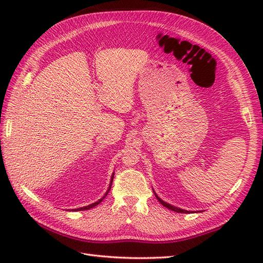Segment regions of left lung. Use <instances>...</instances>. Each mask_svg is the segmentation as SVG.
Returning <instances> with one entry per match:
<instances>
[{"instance_id": "8db88e82", "label": "left lung", "mask_w": 263, "mask_h": 263, "mask_svg": "<svg viewBox=\"0 0 263 263\" xmlns=\"http://www.w3.org/2000/svg\"><path fill=\"white\" fill-rule=\"evenodd\" d=\"M156 197L158 198V201L160 202V203L164 206V208L169 209V210H171V211H174V212H177V213H191V212H189V211H184V210H182V209H178V208H176V206H172V205H170V204H168V203L163 202L162 200H160V198H159V197L157 196V194H156Z\"/></svg>"}]
</instances>
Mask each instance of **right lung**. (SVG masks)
Masks as SVG:
<instances>
[{
    "instance_id": "obj_1",
    "label": "right lung",
    "mask_w": 263,
    "mask_h": 263,
    "mask_svg": "<svg viewBox=\"0 0 263 263\" xmlns=\"http://www.w3.org/2000/svg\"><path fill=\"white\" fill-rule=\"evenodd\" d=\"M113 178H114V176L112 177V181H110V185H109V187H108V190H107V192H106V194L103 196L101 200H99L98 202H95V203H93V204H91V205H87V206H85V208H80V209H76V210H73V211H85V210H90V209H93L94 206H97V205H99L102 201H103V198H104L106 195H107V193H108V191L110 190V186H112V182H113Z\"/></svg>"
}]
</instances>
